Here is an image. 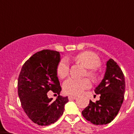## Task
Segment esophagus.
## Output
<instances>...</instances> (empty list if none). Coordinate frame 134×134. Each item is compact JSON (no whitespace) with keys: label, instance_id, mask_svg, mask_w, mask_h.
Masks as SVG:
<instances>
[{"label":"esophagus","instance_id":"34e87169","mask_svg":"<svg viewBox=\"0 0 134 134\" xmlns=\"http://www.w3.org/2000/svg\"><path fill=\"white\" fill-rule=\"evenodd\" d=\"M77 98V97L76 96H69L68 97V99L69 100H72V99H76Z\"/></svg>","mask_w":134,"mask_h":134}]
</instances>
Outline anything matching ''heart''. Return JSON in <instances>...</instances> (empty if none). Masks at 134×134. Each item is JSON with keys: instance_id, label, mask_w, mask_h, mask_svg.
<instances>
[{"instance_id": "obj_1", "label": "heart", "mask_w": 134, "mask_h": 134, "mask_svg": "<svg viewBox=\"0 0 134 134\" xmlns=\"http://www.w3.org/2000/svg\"><path fill=\"white\" fill-rule=\"evenodd\" d=\"M75 60L79 61L87 68V74L93 80L98 78L97 68L100 65V60L96 54L91 51H86L76 55ZM57 74L61 79H64L68 75L70 72L69 62L67 59L63 58L59 62L57 66ZM91 86V81L88 79H75L69 78L63 83V89L66 93L72 95H78L83 93L85 90L89 88Z\"/></svg>"}]
</instances>
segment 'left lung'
<instances>
[{
    "instance_id": "1",
    "label": "left lung",
    "mask_w": 134,
    "mask_h": 134,
    "mask_svg": "<svg viewBox=\"0 0 134 134\" xmlns=\"http://www.w3.org/2000/svg\"><path fill=\"white\" fill-rule=\"evenodd\" d=\"M103 79L94 89L100 99L95 103L90 100L82 114L94 125L110 123L118 115L124 99L125 82L124 73L116 62L109 59Z\"/></svg>"
}]
</instances>
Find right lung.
I'll return each mask as SVG.
<instances>
[{
	"instance_id": "add662e5",
	"label": "right lung",
	"mask_w": 134,
	"mask_h": 134,
	"mask_svg": "<svg viewBox=\"0 0 134 134\" xmlns=\"http://www.w3.org/2000/svg\"><path fill=\"white\" fill-rule=\"evenodd\" d=\"M60 61L59 52L43 49L25 62L19 76L18 94L22 108L28 118L39 125L57 121L68 102V97L60 95L62 88L56 71ZM49 90L59 94L54 102L47 97Z\"/></svg>"
}]
</instances>
